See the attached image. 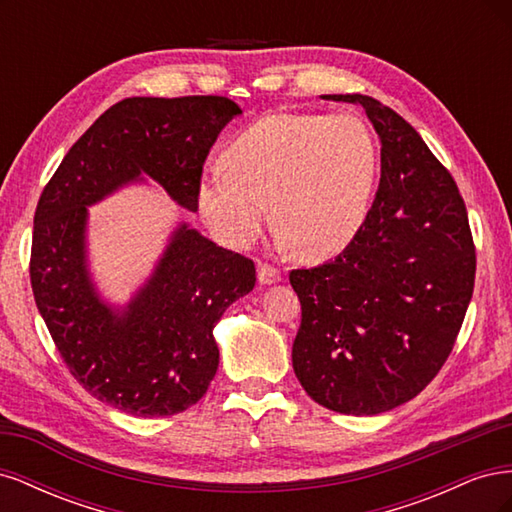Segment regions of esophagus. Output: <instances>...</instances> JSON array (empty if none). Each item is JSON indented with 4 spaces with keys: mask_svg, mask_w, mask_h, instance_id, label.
I'll list each match as a JSON object with an SVG mask.
<instances>
[{
    "mask_svg": "<svg viewBox=\"0 0 512 512\" xmlns=\"http://www.w3.org/2000/svg\"><path fill=\"white\" fill-rule=\"evenodd\" d=\"M282 280V273L277 271L275 267H269V265H260L258 267V282L260 286H271V284H277Z\"/></svg>",
    "mask_w": 512,
    "mask_h": 512,
    "instance_id": "obj_1",
    "label": "esophagus"
}]
</instances>
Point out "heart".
<instances>
[{"instance_id":"b5f03b06","label":"heart","mask_w":512,"mask_h":512,"mask_svg":"<svg viewBox=\"0 0 512 512\" xmlns=\"http://www.w3.org/2000/svg\"><path fill=\"white\" fill-rule=\"evenodd\" d=\"M224 170L196 181V207L215 241L252 247L267 226L309 260L342 254L359 237L374 203L378 143L352 113H269L222 149Z\"/></svg>"}]
</instances>
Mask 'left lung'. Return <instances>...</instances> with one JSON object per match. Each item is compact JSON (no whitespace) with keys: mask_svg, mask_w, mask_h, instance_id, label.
<instances>
[{"mask_svg":"<svg viewBox=\"0 0 512 512\" xmlns=\"http://www.w3.org/2000/svg\"><path fill=\"white\" fill-rule=\"evenodd\" d=\"M380 138V185L367 222L335 260L290 273L301 301L292 367L316 404L374 416L438 374L472 299L476 254L451 173L393 108L361 96Z\"/></svg>","mask_w":512,"mask_h":512,"instance_id":"obj_1","label":"left lung"}]
</instances>
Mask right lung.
<instances>
[{
	"mask_svg": "<svg viewBox=\"0 0 512 512\" xmlns=\"http://www.w3.org/2000/svg\"><path fill=\"white\" fill-rule=\"evenodd\" d=\"M241 113L220 96L121 100L72 145L38 200L29 265L38 312L102 404L132 416L194 406L220 365L215 324L252 292L256 269L179 222L145 282L115 303L91 271L89 207L149 179L194 213L207 153Z\"/></svg>",
	"mask_w": 512,
	"mask_h": 512,
	"instance_id": "1",
	"label": "right lung"
}]
</instances>
